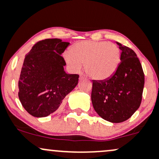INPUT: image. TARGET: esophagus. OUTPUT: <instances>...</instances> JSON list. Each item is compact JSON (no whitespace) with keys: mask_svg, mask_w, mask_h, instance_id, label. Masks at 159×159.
<instances>
[{"mask_svg":"<svg viewBox=\"0 0 159 159\" xmlns=\"http://www.w3.org/2000/svg\"><path fill=\"white\" fill-rule=\"evenodd\" d=\"M84 78H85V77H84V75H82V74L80 75V77H79V79L80 80L84 79Z\"/></svg>","mask_w":159,"mask_h":159,"instance_id":"obj_1","label":"esophagus"}]
</instances>
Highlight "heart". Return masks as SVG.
Wrapping results in <instances>:
<instances>
[{
  "instance_id": "1",
  "label": "heart",
  "mask_w": 159,
  "mask_h": 159,
  "mask_svg": "<svg viewBox=\"0 0 159 159\" xmlns=\"http://www.w3.org/2000/svg\"><path fill=\"white\" fill-rule=\"evenodd\" d=\"M64 59L75 71L80 70L84 64L86 73L96 81L110 78L117 70L121 52L117 45L106 41L84 40L75 43Z\"/></svg>"
}]
</instances>
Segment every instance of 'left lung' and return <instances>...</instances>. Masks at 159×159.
<instances>
[{"label":"left lung","instance_id":"obj_1","mask_svg":"<svg viewBox=\"0 0 159 159\" xmlns=\"http://www.w3.org/2000/svg\"><path fill=\"white\" fill-rule=\"evenodd\" d=\"M122 51L117 70L110 78L93 81L91 100L94 110L104 120L125 121L139 108L144 86V73L135 52L116 43Z\"/></svg>","mask_w":159,"mask_h":159}]
</instances>
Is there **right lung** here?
Segmentation results:
<instances>
[{"mask_svg": "<svg viewBox=\"0 0 159 159\" xmlns=\"http://www.w3.org/2000/svg\"><path fill=\"white\" fill-rule=\"evenodd\" d=\"M69 43L60 39L37 42L25 56L19 81V98L32 116L45 117L61 106L78 83L79 75L67 74L61 56Z\"/></svg>", "mask_w": 159, "mask_h": 159, "instance_id": "1", "label": "right lung"}]
</instances>
